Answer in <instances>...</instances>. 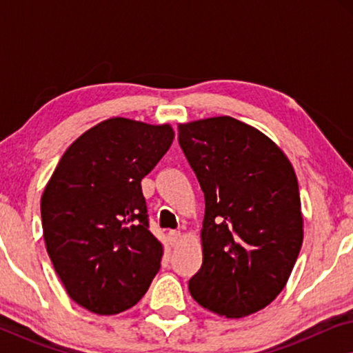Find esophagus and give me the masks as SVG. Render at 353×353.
Instances as JSON below:
<instances>
[{
    "label": "esophagus",
    "mask_w": 353,
    "mask_h": 353,
    "mask_svg": "<svg viewBox=\"0 0 353 353\" xmlns=\"http://www.w3.org/2000/svg\"><path fill=\"white\" fill-rule=\"evenodd\" d=\"M180 239H181L180 231H168V243H170V245H178Z\"/></svg>",
    "instance_id": "34e87169"
}]
</instances>
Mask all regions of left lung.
Listing matches in <instances>:
<instances>
[{"mask_svg":"<svg viewBox=\"0 0 353 353\" xmlns=\"http://www.w3.org/2000/svg\"><path fill=\"white\" fill-rule=\"evenodd\" d=\"M204 192L202 267L194 301L228 318L262 310L286 286L303 239L296 173L281 149L233 117L178 127Z\"/></svg>","mask_w":353,"mask_h":353,"instance_id":"1","label":"left lung"}]
</instances>
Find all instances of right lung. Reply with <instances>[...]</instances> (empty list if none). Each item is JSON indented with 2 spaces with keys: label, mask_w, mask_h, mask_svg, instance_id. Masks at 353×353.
Wrapping results in <instances>:
<instances>
[{
  "label": "right lung",
  "mask_w": 353,
  "mask_h": 353,
  "mask_svg": "<svg viewBox=\"0 0 353 353\" xmlns=\"http://www.w3.org/2000/svg\"><path fill=\"white\" fill-rule=\"evenodd\" d=\"M173 141L170 125L109 119L70 144L41 196L46 250L72 301L98 315L137 305L161 268L141 180Z\"/></svg>",
  "instance_id": "right-lung-1"
}]
</instances>
